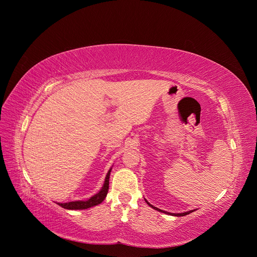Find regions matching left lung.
<instances>
[{
  "label": "left lung",
  "instance_id": "8db88e82",
  "mask_svg": "<svg viewBox=\"0 0 257 257\" xmlns=\"http://www.w3.org/2000/svg\"><path fill=\"white\" fill-rule=\"evenodd\" d=\"M147 202V201H146ZM148 203V202H147ZM149 204L152 208H154V209H156V210H158V211H161V212H165V213H170V212H167V211H164V210H161V209H159V208H157V207H155V206H153V205H151L150 203H148ZM191 212H193V210H191V211H187V212H182V213H175L174 215H177V217H183V215H186V214H188V213H191Z\"/></svg>",
  "mask_w": 257,
  "mask_h": 257
}]
</instances>
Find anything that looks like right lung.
I'll return each instance as SVG.
<instances>
[{
  "label": "right lung",
  "instance_id": "1",
  "mask_svg": "<svg viewBox=\"0 0 257 257\" xmlns=\"http://www.w3.org/2000/svg\"><path fill=\"white\" fill-rule=\"evenodd\" d=\"M110 171H111V169L106 175L105 182H104L102 190L98 194H96L94 196H92L90 199H88L87 201H74V202H69V203H57V204L59 206L65 208V209H85V208H89L91 206L100 204L101 202L105 199V197L107 196V193H108V187H109Z\"/></svg>",
  "mask_w": 257,
  "mask_h": 257
}]
</instances>
